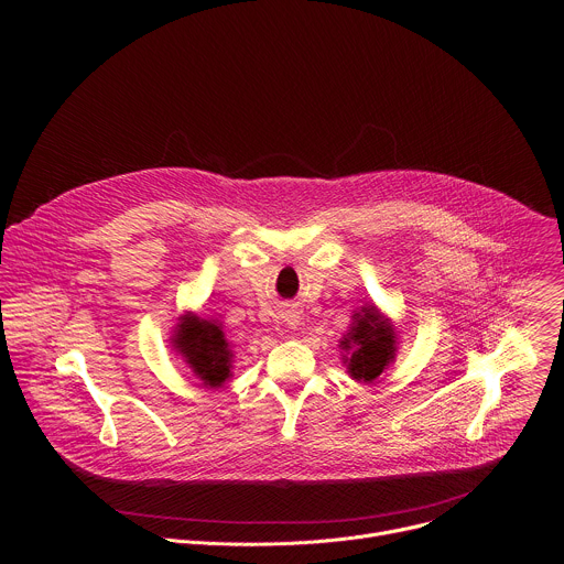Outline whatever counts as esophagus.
I'll list each match as a JSON object with an SVG mask.
<instances>
[{
    "label": "esophagus",
    "mask_w": 564,
    "mask_h": 564,
    "mask_svg": "<svg viewBox=\"0 0 564 564\" xmlns=\"http://www.w3.org/2000/svg\"><path fill=\"white\" fill-rule=\"evenodd\" d=\"M290 321H292V324H290V326H294V324H296V318H290Z\"/></svg>",
    "instance_id": "34e87169"
}]
</instances>
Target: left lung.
Listing matches in <instances>:
<instances>
[{
	"instance_id": "1",
	"label": "left lung",
	"mask_w": 564,
	"mask_h": 564,
	"mask_svg": "<svg viewBox=\"0 0 564 564\" xmlns=\"http://www.w3.org/2000/svg\"><path fill=\"white\" fill-rule=\"evenodd\" d=\"M364 315L355 314V326L341 341L348 350V370L359 381H375L394 357V333L377 314L375 305L364 307Z\"/></svg>"
}]
</instances>
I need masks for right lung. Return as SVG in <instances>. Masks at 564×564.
<instances>
[{
    "instance_id": "right-lung-1",
    "label": "right lung",
    "mask_w": 564,
    "mask_h": 564,
    "mask_svg": "<svg viewBox=\"0 0 564 564\" xmlns=\"http://www.w3.org/2000/svg\"><path fill=\"white\" fill-rule=\"evenodd\" d=\"M174 344L207 386H220L229 377L231 350L220 326L212 321L189 316L178 326Z\"/></svg>"
}]
</instances>
